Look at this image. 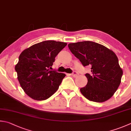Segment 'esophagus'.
Instances as JSON below:
<instances>
[{
    "label": "esophagus",
    "instance_id": "1",
    "mask_svg": "<svg viewBox=\"0 0 131 131\" xmlns=\"http://www.w3.org/2000/svg\"><path fill=\"white\" fill-rule=\"evenodd\" d=\"M71 76L73 77H77L78 76V74L76 71H74L73 74H71Z\"/></svg>",
    "mask_w": 131,
    "mask_h": 131
}]
</instances>
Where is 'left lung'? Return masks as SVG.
<instances>
[{
	"label": "left lung",
	"instance_id": "1",
	"mask_svg": "<svg viewBox=\"0 0 131 131\" xmlns=\"http://www.w3.org/2000/svg\"><path fill=\"white\" fill-rule=\"evenodd\" d=\"M68 47L84 66L91 67L87 73L88 83L80 89L89 101L104 102L113 96L121 82L123 70L113 51L93 41L70 43Z\"/></svg>",
	"mask_w": 131,
	"mask_h": 131
}]
</instances>
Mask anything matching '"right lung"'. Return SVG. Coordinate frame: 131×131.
Masks as SVG:
<instances>
[{
    "label": "right lung",
    "instance_id": "obj_1",
    "mask_svg": "<svg viewBox=\"0 0 131 131\" xmlns=\"http://www.w3.org/2000/svg\"><path fill=\"white\" fill-rule=\"evenodd\" d=\"M66 45V42L45 41L32 45L20 54L15 69L20 86L30 98L43 101L57 91L66 75L49 68Z\"/></svg>",
    "mask_w": 131,
    "mask_h": 131
}]
</instances>
